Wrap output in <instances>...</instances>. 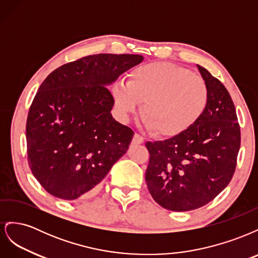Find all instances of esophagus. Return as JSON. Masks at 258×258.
<instances>
[{"mask_svg": "<svg viewBox=\"0 0 258 258\" xmlns=\"http://www.w3.org/2000/svg\"><path fill=\"white\" fill-rule=\"evenodd\" d=\"M143 142H144V139L140 135H138V134H136L134 136V138H132V144L138 145V144H142Z\"/></svg>", "mask_w": 258, "mask_h": 258, "instance_id": "obj_1", "label": "esophagus"}]
</instances>
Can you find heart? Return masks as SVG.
<instances>
[{
	"label": "heart",
	"mask_w": 258,
	"mask_h": 258,
	"mask_svg": "<svg viewBox=\"0 0 258 258\" xmlns=\"http://www.w3.org/2000/svg\"><path fill=\"white\" fill-rule=\"evenodd\" d=\"M115 110L126 121L143 102L141 116L147 128L159 138H175L196 126L204 116L209 89L201 76L168 62L137 67L127 85L112 87Z\"/></svg>",
	"instance_id": "heart-1"
}]
</instances>
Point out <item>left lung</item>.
I'll return each instance as SVG.
<instances>
[{"label":"left lung","mask_w":258,"mask_h":258,"mask_svg":"<svg viewBox=\"0 0 258 258\" xmlns=\"http://www.w3.org/2000/svg\"><path fill=\"white\" fill-rule=\"evenodd\" d=\"M197 68L209 89L202 118L182 136L146 143L147 188L159 206L178 212L207 205L229 184L241 141L229 92L207 69Z\"/></svg>","instance_id":"8db88e82"}]
</instances>
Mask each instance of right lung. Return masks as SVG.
Returning a JSON list of instances; mask_svg holds the SVG:
<instances>
[{
  "label": "right lung",
  "instance_id": "obj_1",
  "mask_svg": "<svg viewBox=\"0 0 258 258\" xmlns=\"http://www.w3.org/2000/svg\"><path fill=\"white\" fill-rule=\"evenodd\" d=\"M143 60L91 54L46 77L26 127L29 166L46 191L64 200L89 195L126 154L134 131L113 118L107 87Z\"/></svg>",
  "mask_w": 258,
  "mask_h": 258
}]
</instances>
